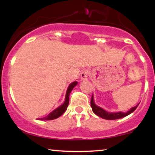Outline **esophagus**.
Segmentation results:
<instances>
[{
  "mask_svg": "<svg viewBox=\"0 0 155 155\" xmlns=\"http://www.w3.org/2000/svg\"><path fill=\"white\" fill-rule=\"evenodd\" d=\"M82 80H87L88 79V73L87 71H83L82 72L81 75H80Z\"/></svg>",
  "mask_w": 155,
  "mask_h": 155,
  "instance_id": "34e87169",
  "label": "esophagus"
}]
</instances>
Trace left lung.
<instances>
[{"label":"left lung","mask_w":155,"mask_h":155,"mask_svg":"<svg viewBox=\"0 0 155 155\" xmlns=\"http://www.w3.org/2000/svg\"><path fill=\"white\" fill-rule=\"evenodd\" d=\"M139 105V104L135 106L134 107H132L130 109H129L128 111L126 112H122V111H118V112H108L100 107L96 105V104L94 102V94H92V99H91V107H92V111L96 114L97 116H99V117L104 118V119L107 120H116L118 119V118H122L127 116L129 114L133 113V111L136 109L137 106Z\"/></svg>","instance_id":"8db88e82"}]
</instances>
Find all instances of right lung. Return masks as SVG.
I'll return each mask as SVG.
<instances>
[{
  "label": "right lung",
  "mask_w": 155,
  "mask_h": 155,
  "mask_svg": "<svg viewBox=\"0 0 155 155\" xmlns=\"http://www.w3.org/2000/svg\"><path fill=\"white\" fill-rule=\"evenodd\" d=\"M77 84H78V82H76V81L71 82V83L69 84L68 87V89H67L64 102H63L61 106H59L58 107H57L56 109H54V111L51 112L49 114H48V115L45 116V117L39 118H38V120H54V119H56V118H57L60 117V116L65 111V110L67 109L68 106V104H69L70 94H71V91L73 90V89L75 87Z\"/></svg>",
  "instance_id": "obj_1"
}]
</instances>
